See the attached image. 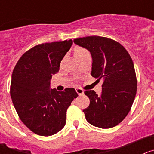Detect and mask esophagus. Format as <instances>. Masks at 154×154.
<instances>
[{"mask_svg":"<svg viewBox=\"0 0 154 154\" xmlns=\"http://www.w3.org/2000/svg\"><path fill=\"white\" fill-rule=\"evenodd\" d=\"M75 91H76V92L78 93V95H79V96H81V95L84 94V91L82 90V89H80V88H77V89H75Z\"/></svg>","mask_w":154,"mask_h":154,"instance_id":"esophagus-1","label":"esophagus"}]
</instances>
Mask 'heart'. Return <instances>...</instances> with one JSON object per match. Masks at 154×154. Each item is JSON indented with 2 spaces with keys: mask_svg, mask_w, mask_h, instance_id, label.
<instances>
[{
  "mask_svg": "<svg viewBox=\"0 0 154 154\" xmlns=\"http://www.w3.org/2000/svg\"><path fill=\"white\" fill-rule=\"evenodd\" d=\"M84 51H86V50L83 48H80V47H77L75 48L74 50V54L75 55H80L82 53H83Z\"/></svg>",
  "mask_w": 154,
  "mask_h": 154,
  "instance_id": "b5f03b06",
  "label": "heart"
}]
</instances>
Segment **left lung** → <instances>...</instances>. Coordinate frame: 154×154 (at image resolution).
Returning a JSON list of instances; mask_svg holds the SVG:
<instances>
[{"instance_id":"obj_1","label":"left lung","mask_w":154,"mask_h":154,"mask_svg":"<svg viewBox=\"0 0 154 154\" xmlns=\"http://www.w3.org/2000/svg\"><path fill=\"white\" fill-rule=\"evenodd\" d=\"M74 43L89 50L92 58V77L103 79L102 92L85 91L90 103L83 109L85 119L96 127L116 126L130 112L137 89L133 60L119 42L100 36L74 39Z\"/></svg>"}]
</instances>
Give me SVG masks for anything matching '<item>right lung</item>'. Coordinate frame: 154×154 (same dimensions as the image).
<instances>
[{
	"mask_svg": "<svg viewBox=\"0 0 154 154\" xmlns=\"http://www.w3.org/2000/svg\"><path fill=\"white\" fill-rule=\"evenodd\" d=\"M72 40L40 44L23 54L12 73L11 97L19 118L30 130L54 135L65 125L66 111L78 94L73 88L50 89L52 75L70 49Z\"/></svg>",
	"mask_w": 154,
	"mask_h": 154,
	"instance_id": "right-lung-1",
	"label": "right lung"
}]
</instances>
